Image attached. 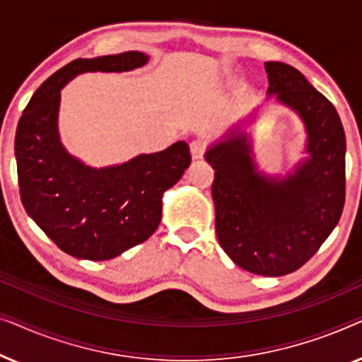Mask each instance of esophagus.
I'll list each match as a JSON object with an SVG mask.
<instances>
[{"mask_svg": "<svg viewBox=\"0 0 362 362\" xmlns=\"http://www.w3.org/2000/svg\"><path fill=\"white\" fill-rule=\"evenodd\" d=\"M202 155H204V143H202V141H192L191 143L192 160H201Z\"/></svg>", "mask_w": 362, "mask_h": 362, "instance_id": "esophagus-1", "label": "esophagus"}]
</instances>
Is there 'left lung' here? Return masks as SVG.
Masks as SVG:
<instances>
[{
  "label": "left lung",
  "mask_w": 362,
  "mask_h": 362,
  "mask_svg": "<svg viewBox=\"0 0 362 362\" xmlns=\"http://www.w3.org/2000/svg\"><path fill=\"white\" fill-rule=\"evenodd\" d=\"M267 97L303 123L306 156L281 175L262 171L244 128L254 110L209 145L217 240L230 260L250 274L281 276L316 254L338 224L344 206L346 136L328 98L303 74L284 62H265Z\"/></svg>",
  "instance_id": "obj_1"
}]
</instances>
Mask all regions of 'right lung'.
<instances>
[{
  "label": "right lung",
  "mask_w": 362,
  "mask_h": 362,
  "mask_svg": "<svg viewBox=\"0 0 362 362\" xmlns=\"http://www.w3.org/2000/svg\"><path fill=\"white\" fill-rule=\"evenodd\" d=\"M148 61L140 51L72 61L34 92L19 118L14 155L24 209L76 259L110 260L150 239L160 226L163 194L191 165L186 141L103 168L86 165L62 145L61 90L74 77L130 72Z\"/></svg>",
  "instance_id": "1"
}]
</instances>
